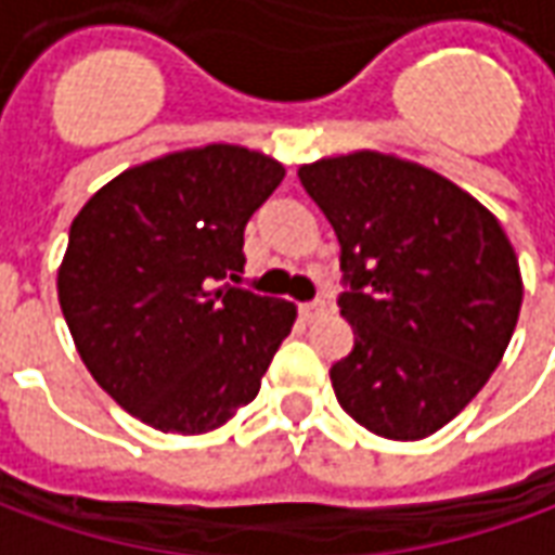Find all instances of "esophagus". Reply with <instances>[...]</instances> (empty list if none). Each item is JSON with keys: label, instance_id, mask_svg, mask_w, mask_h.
Here are the masks:
<instances>
[{"label": "esophagus", "instance_id": "obj_1", "mask_svg": "<svg viewBox=\"0 0 555 555\" xmlns=\"http://www.w3.org/2000/svg\"><path fill=\"white\" fill-rule=\"evenodd\" d=\"M330 312V306H326V302H302L300 306V314H302V321H318V318H321V314H326Z\"/></svg>", "mask_w": 555, "mask_h": 555}]
</instances>
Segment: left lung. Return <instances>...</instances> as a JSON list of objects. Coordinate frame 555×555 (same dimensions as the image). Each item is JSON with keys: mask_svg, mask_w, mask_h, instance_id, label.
<instances>
[{"mask_svg": "<svg viewBox=\"0 0 555 555\" xmlns=\"http://www.w3.org/2000/svg\"><path fill=\"white\" fill-rule=\"evenodd\" d=\"M341 243L353 350L330 369L341 410L425 440L481 392L512 341L524 276L500 219L440 171L384 151L302 163Z\"/></svg>", "mask_w": 555, "mask_h": 555, "instance_id": "left-lung-1", "label": "left lung"}]
</instances>
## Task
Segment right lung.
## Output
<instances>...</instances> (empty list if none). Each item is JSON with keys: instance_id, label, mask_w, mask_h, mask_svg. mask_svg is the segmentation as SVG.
<instances>
[{"instance_id": "add662e5", "label": "right lung", "mask_w": 555, "mask_h": 555, "mask_svg": "<svg viewBox=\"0 0 555 555\" xmlns=\"http://www.w3.org/2000/svg\"><path fill=\"white\" fill-rule=\"evenodd\" d=\"M282 178L253 147H183L115 175L70 222L59 306L91 377L139 422L193 437L258 396L297 306L225 279Z\"/></svg>"}]
</instances>
